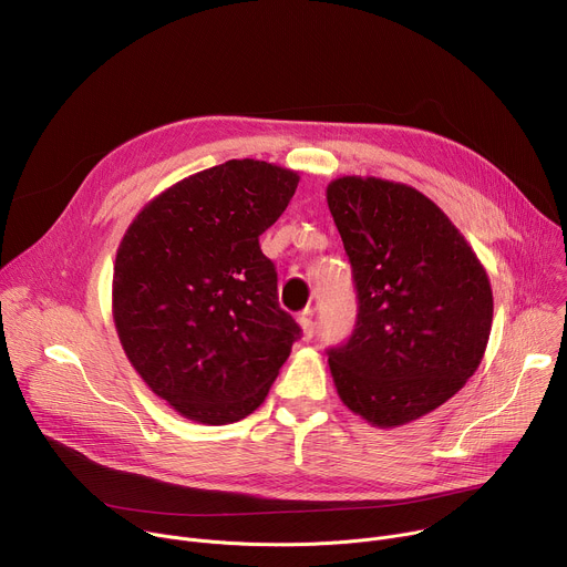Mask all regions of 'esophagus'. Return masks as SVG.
Segmentation results:
<instances>
[{
    "instance_id": "esophagus-1",
    "label": "esophagus",
    "mask_w": 567,
    "mask_h": 567,
    "mask_svg": "<svg viewBox=\"0 0 567 567\" xmlns=\"http://www.w3.org/2000/svg\"><path fill=\"white\" fill-rule=\"evenodd\" d=\"M298 326H300V332H303V339H312L315 337V321L310 317V312H303L298 317Z\"/></svg>"
}]
</instances>
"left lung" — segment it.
Listing matches in <instances>:
<instances>
[{"instance_id": "8db88e82", "label": "left lung", "mask_w": 567, "mask_h": 567, "mask_svg": "<svg viewBox=\"0 0 567 567\" xmlns=\"http://www.w3.org/2000/svg\"><path fill=\"white\" fill-rule=\"evenodd\" d=\"M326 200L358 291L355 330L328 351L332 381L371 426L396 429L478 369L493 289L461 230L417 188L347 175L328 184Z\"/></svg>"}]
</instances>
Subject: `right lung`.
<instances>
[{
    "label": "right lung",
    "mask_w": 567,
    "mask_h": 567,
    "mask_svg": "<svg viewBox=\"0 0 567 567\" xmlns=\"http://www.w3.org/2000/svg\"><path fill=\"white\" fill-rule=\"evenodd\" d=\"M298 179L257 159L218 164L150 200L118 246L111 312L123 351L186 420H244L300 337L259 248Z\"/></svg>",
    "instance_id": "1"
}]
</instances>
